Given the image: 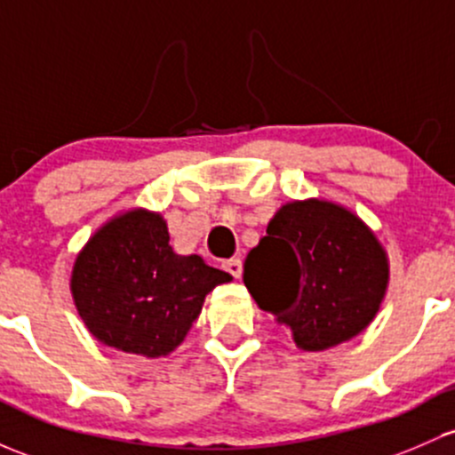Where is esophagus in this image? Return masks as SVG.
<instances>
[{"mask_svg": "<svg viewBox=\"0 0 455 455\" xmlns=\"http://www.w3.org/2000/svg\"><path fill=\"white\" fill-rule=\"evenodd\" d=\"M222 267L228 272V275L235 276V279L242 275V261L240 259H227L222 264Z\"/></svg>", "mask_w": 455, "mask_h": 455, "instance_id": "esophagus-1", "label": "esophagus"}]
</instances>
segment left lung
<instances>
[{
	"label": "left lung",
	"mask_w": 455,
	"mask_h": 455,
	"mask_svg": "<svg viewBox=\"0 0 455 455\" xmlns=\"http://www.w3.org/2000/svg\"><path fill=\"white\" fill-rule=\"evenodd\" d=\"M243 283L300 351L318 353L360 336L375 320L390 261L375 231L344 204L291 200L248 252Z\"/></svg>",
	"instance_id": "left-lung-1"
}]
</instances>
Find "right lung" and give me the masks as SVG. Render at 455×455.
Segmentation results:
<instances>
[{
	"label": "right lung",
	"mask_w": 455,
	"mask_h": 455,
	"mask_svg": "<svg viewBox=\"0 0 455 455\" xmlns=\"http://www.w3.org/2000/svg\"><path fill=\"white\" fill-rule=\"evenodd\" d=\"M233 276L170 246L167 222L143 207L108 218L76 255L69 290L91 336L143 357L185 340L204 296Z\"/></svg>",
	"instance_id": "add662e5"
}]
</instances>
